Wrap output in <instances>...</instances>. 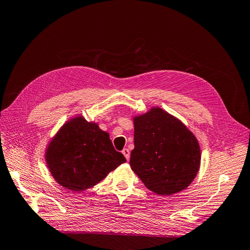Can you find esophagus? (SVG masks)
I'll return each mask as SVG.
<instances>
[{"label": "esophagus", "mask_w": 250, "mask_h": 250, "mask_svg": "<svg viewBox=\"0 0 250 250\" xmlns=\"http://www.w3.org/2000/svg\"><path fill=\"white\" fill-rule=\"evenodd\" d=\"M122 153L124 154V156L126 157V160L127 161H129V157H130V152H129V150H128L127 148H124L123 150H122Z\"/></svg>", "instance_id": "1"}]
</instances>
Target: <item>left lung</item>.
<instances>
[{
	"label": "left lung",
	"mask_w": 250,
	"mask_h": 250,
	"mask_svg": "<svg viewBox=\"0 0 250 250\" xmlns=\"http://www.w3.org/2000/svg\"><path fill=\"white\" fill-rule=\"evenodd\" d=\"M134 149L130 167L143 184L161 196H171L192 184L200 167L199 143L180 120L152 107L133 117Z\"/></svg>",
	"instance_id": "8db88e82"
}]
</instances>
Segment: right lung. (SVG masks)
<instances>
[{"instance_id":"right-lung-1","label":"right lung","mask_w":250,"mask_h":250,"mask_svg":"<svg viewBox=\"0 0 250 250\" xmlns=\"http://www.w3.org/2000/svg\"><path fill=\"white\" fill-rule=\"evenodd\" d=\"M44 158L56 183L72 192L96 186L126 162L106 131L82 116L70 119L53 137Z\"/></svg>"}]
</instances>
